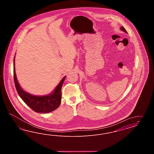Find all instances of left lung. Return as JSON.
Returning a JSON list of instances; mask_svg holds the SVG:
<instances>
[{
    "instance_id": "obj_1",
    "label": "left lung",
    "mask_w": 154,
    "mask_h": 154,
    "mask_svg": "<svg viewBox=\"0 0 154 154\" xmlns=\"http://www.w3.org/2000/svg\"><path fill=\"white\" fill-rule=\"evenodd\" d=\"M120 29L121 30H122V31H124V32H125V33H128V32H127V31L126 30V29L124 28L123 26H121V28H120Z\"/></svg>"
}]
</instances>
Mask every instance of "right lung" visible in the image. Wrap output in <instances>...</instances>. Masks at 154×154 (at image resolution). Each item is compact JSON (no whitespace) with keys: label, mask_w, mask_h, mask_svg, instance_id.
I'll return each mask as SVG.
<instances>
[{"label":"right lung","mask_w":154,"mask_h":154,"mask_svg":"<svg viewBox=\"0 0 154 154\" xmlns=\"http://www.w3.org/2000/svg\"><path fill=\"white\" fill-rule=\"evenodd\" d=\"M15 58V57H14ZM66 76L61 80L52 93L42 96H34L23 90L17 79L14 59V80L19 96L30 109L38 113H48L57 109L61 102V88Z\"/></svg>","instance_id":"add662e5"}]
</instances>
